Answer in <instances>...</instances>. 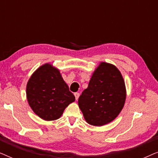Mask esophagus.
I'll use <instances>...</instances> for the list:
<instances>
[{"label":"esophagus","mask_w":158,"mask_h":158,"mask_svg":"<svg viewBox=\"0 0 158 158\" xmlns=\"http://www.w3.org/2000/svg\"><path fill=\"white\" fill-rule=\"evenodd\" d=\"M74 95H75V99L77 100V99H78V98H79V96H80V94H79V93H75Z\"/></svg>","instance_id":"esophagus-1"}]
</instances>
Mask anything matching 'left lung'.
I'll list each match as a JSON object with an SVG mask.
<instances>
[{"label": "left lung", "instance_id": "8db88e82", "mask_svg": "<svg viewBox=\"0 0 158 158\" xmlns=\"http://www.w3.org/2000/svg\"><path fill=\"white\" fill-rule=\"evenodd\" d=\"M126 96L120 71L114 64L101 62L93 73L88 88L79 97L78 105L88 124L101 127L117 117Z\"/></svg>", "mask_w": 158, "mask_h": 158}]
</instances>
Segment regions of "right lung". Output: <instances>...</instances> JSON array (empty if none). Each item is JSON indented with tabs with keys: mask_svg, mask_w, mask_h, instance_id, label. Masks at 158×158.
<instances>
[{
	"mask_svg": "<svg viewBox=\"0 0 158 158\" xmlns=\"http://www.w3.org/2000/svg\"><path fill=\"white\" fill-rule=\"evenodd\" d=\"M27 98L34 113L45 121L58 119L75 100L59 70L49 63L40 66L30 77Z\"/></svg>",
	"mask_w": 158,
	"mask_h": 158,
	"instance_id": "right-lung-1",
	"label": "right lung"
}]
</instances>
